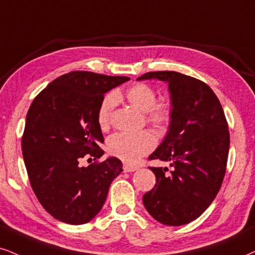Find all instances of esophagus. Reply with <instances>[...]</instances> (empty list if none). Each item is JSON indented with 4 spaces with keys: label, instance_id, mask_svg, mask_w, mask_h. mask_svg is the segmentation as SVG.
I'll use <instances>...</instances> for the list:
<instances>
[{
    "label": "esophagus",
    "instance_id": "obj_1",
    "mask_svg": "<svg viewBox=\"0 0 255 255\" xmlns=\"http://www.w3.org/2000/svg\"><path fill=\"white\" fill-rule=\"evenodd\" d=\"M123 169H124L125 172H132V171H136L137 170L138 166L131 165V164H124V166H123Z\"/></svg>",
    "mask_w": 255,
    "mask_h": 255
}]
</instances>
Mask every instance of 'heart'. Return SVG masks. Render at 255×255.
<instances>
[{"mask_svg":"<svg viewBox=\"0 0 255 255\" xmlns=\"http://www.w3.org/2000/svg\"><path fill=\"white\" fill-rule=\"evenodd\" d=\"M119 94L109 93L103 99L98 110V124L105 130L111 122L113 110L118 103ZM125 98L138 111L147 113V122L157 128L164 127L170 118V108L166 104H156L157 97L151 86L136 84L125 93ZM155 146V138L149 131L139 133L118 132L108 139V150L112 156L128 163L137 162L140 157L150 152Z\"/></svg>","mask_w":255,"mask_h":255,"instance_id":"1","label":"heart"}]
</instances>
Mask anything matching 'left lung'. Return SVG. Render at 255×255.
Returning <instances> with one entry per match:
<instances>
[{
  "instance_id": "obj_1",
  "label": "left lung",
  "mask_w": 255,
  "mask_h": 255,
  "mask_svg": "<svg viewBox=\"0 0 255 255\" xmlns=\"http://www.w3.org/2000/svg\"><path fill=\"white\" fill-rule=\"evenodd\" d=\"M168 84L170 124L149 156L170 168H151L156 184L143 196L153 219L166 226L187 225L210 206L224 181L229 131L218 97L203 81L178 72H149L137 80Z\"/></svg>"
}]
</instances>
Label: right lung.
Masks as SVG:
<instances>
[{"label": "right lung", "mask_w": 255, "mask_h": 255, "mask_svg": "<svg viewBox=\"0 0 255 255\" xmlns=\"http://www.w3.org/2000/svg\"><path fill=\"white\" fill-rule=\"evenodd\" d=\"M128 80L70 72L41 91L28 110L22 137L28 177L37 200L59 221H91L103 208L111 182L123 171L116 157L89 166H81L80 161L104 155L99 149L104 143L97 118L99 106L104 94Z\"/></svg>", "instance_id": "1"}]
</instances>
